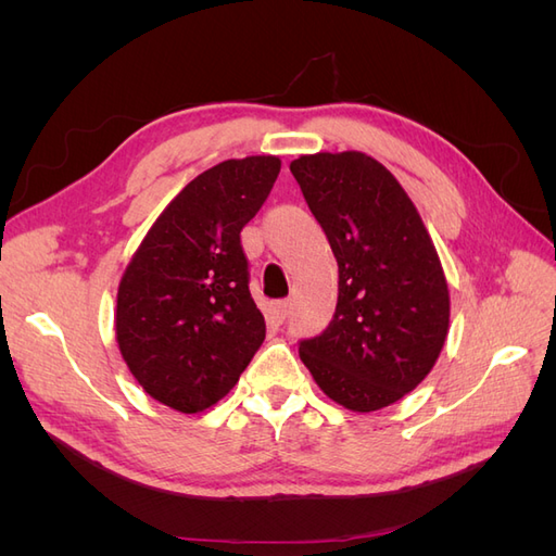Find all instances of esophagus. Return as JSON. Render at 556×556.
Segmentation results:
<instances>
[{
	"instance_id": "1",
	"label": "esophagus",
	"mask_w": 556,
	"mask_h": 556,
	"mask_svg": "<svg viewBox=\"0 0 556 556\" xmlns=\"http://www.w3.org/2000/svg\"><path fill=\"white\" fill-rule=\"evenodd\" d=\"M288 313H290L288 301H276V304H271V308H268V317H271V323L276 325H282Z\"/></svg>"
}]
</instances>
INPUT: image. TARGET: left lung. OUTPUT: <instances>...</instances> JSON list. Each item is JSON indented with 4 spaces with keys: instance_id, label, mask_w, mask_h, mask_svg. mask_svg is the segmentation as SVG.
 Wrapping results in <instances>:
<instances>
[{
    "instance_id": "8db88e82",
    "label": "left lung",
    "mask_w": 556,
    "mask_h": 556,
    "mask_svg": "<svg viewBox=\"0 0 556 556\" xmlns=\"http://www.w3.org/2000/svg\"><path fill=\"white\" fill-rule=\"evenodd\" d=\"M290 172L339 262L333 319L299 343V357L343 408L392 406L429 376L447 339L439 252L406 190L366 153L301 155Z\"/></svg>"
}]
</instances>
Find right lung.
Wrapping results in <instances>:
<instances>
[{
  "mask_svg": "<svg viewBox=\"0 0 556 556\" xmlns=\"http://www.w3.org/2000/svg\"><path fill=\"white\" fill-rule=\"evenodd\" d=\"M278 174L274 155L211 166L162 211L125 268L117 348L143 390L178 413H201L220 401L264 341L241 229Z\"/></svg>",
  "mask_w": 556,
  "mask_h": 556,
  "instance_id": "1",
  "label": "right lung"
}]
</instances>
